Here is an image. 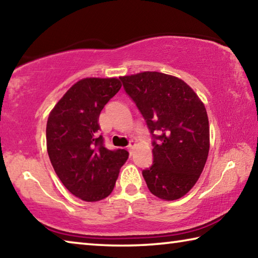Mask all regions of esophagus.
Returning a JSON list of instances; mask_svg holds the SVG:
<instances>
[{
	"instance_id": "esophagus-1",
	"label": "esophagus",
	"mask_w": 258,
	"mask_h": 258,
	"mask_svg": "<svg viewBox=\"0 0 258 258\" xmlns=\"http://www.w3.org/2000/svg\"><path fill=\"white\" fill-rule=\"evenodd\" d=\"M127 149H128V151H130V154L132 155V151H133V149H134V142L132 141L130 143V145L127 146Z\"/></svg>"
}]
</instances>
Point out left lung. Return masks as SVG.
<instances>
[{
  "label": "left lung",
  "instance_id": "8db88e82",
  "mask_svg": "<svg viewBox=\"0 0 258 258\" xmlns=\"http://www.w3.org/2000/svg\"><path fill=\"white\" fill-rule=\"evenodd\" d=\"M120 81L152 135L154 163L142 171L148 189L164 200L183 197L198 181L208 157L206 108L177 77L145 72Z\"/></svg>",
  "mask_w": 258,
  "mask_h": 258
}]
</instances>
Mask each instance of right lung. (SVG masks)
<instances>
[{
	"instance_id": "obj_1",
	"label": "right lung",
	"mask_w": 258,
	"mask_h": 258,
	"mask_svg": "<svg viewBox=\"0 0 258 258\" xmlns=\"http://www.w3.org/2000/svg\"><path fill=\"white\" fill-rule=\"evenodd\" d=\"M120 87L117 78L78 81L47 118L46 148L51 164L62 184L84 202L108 197L128 158L125 149H107L99 134L100 112Z\"/></svg>"
}]
</instances>
